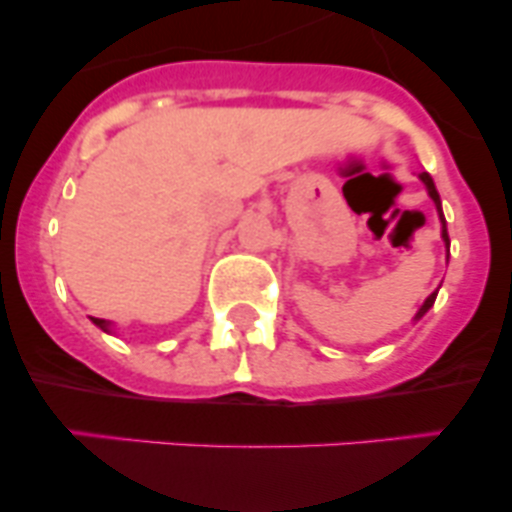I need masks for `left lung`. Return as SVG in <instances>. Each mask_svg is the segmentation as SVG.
Instances as JSON below:
<instances>
[{
  "instance_id": "1",
  "label": "left lung",
  "mask_w": 512,
  "mask_h": 512,
  "mask_svg": "<svg viewBox=\"0 0 512 512\" xmlns=\"http://www.w3.org/2000/svg\"><path fill=\"white\" fill-rule=\"evenodd\" d=\"M420 180L427 186V193H430L432 201H435L437 216H440V223H442V241H445L447 253H450V236H447V223H445V216H442V203H440V193H437V188H435V180H432L430 173H420ZM435 299H437V291H435V294L427 296L425 304H422L420 311H417V314H415V319H422V316H425L427 311L432 309V304H435Z\"/></svg>"
}]
</instances>
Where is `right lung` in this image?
<instances>
[{"label":"right lung","mask_w":512,"mask_h":512,"mask_svg":"<svg viewBox=\"0 0 512 512\" xmlns=\"http://www.w3.org/2000/svg\"><path fill=\"white\" fill-rule=\"evenodd\" d=\"M92 324L100 326L102 332H110V321H105V319H95V316H92Z\"/></svg>","instance_id":"1"}]
</instances>
